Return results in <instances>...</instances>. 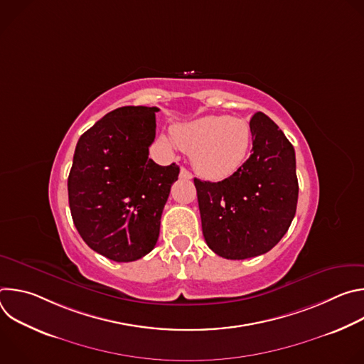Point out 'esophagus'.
<instances>
[{
  "label": "esophagus",
  "mask_w": 364,
  "mask_h": 364,
  "mask_svg": "<svg viewBox=\"0 0 364 364\" xmlns=\"http://www.w3.org/2000/svg\"><path fill=\"white\" fill-rule=\"evenodd\" d=\"M180 178H183V180H191L193 178V176H191V173L187 170V168H181L180 170Z\"/></svg>",
  "instance_id": "34e87169"
}]
</instances>
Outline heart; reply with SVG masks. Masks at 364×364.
Returning a JSON list of instances; mask_svg holds the SVG:
<instances>
[{
  "mask_svg": "<svg viewBox=\"0 0 364 364\" xmlns=\"http://www.w3.org/2000/svg\"><path fill=\"white\" fill-rule=\"evenodd\" d=\"M174 142L191 154L194 170L204 178L220 181L233 176L246 161L252 146L249 124L240 118L226 115H205L171 128ZM161 145L171 146V141L160 136Z\"/></svg>",
  "mask_w": 364,
  "mask_h": 364,
  "instance_id": "1",
  "label": "heart"
}]
</instances>
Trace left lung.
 <instances>
[{
    "label": "left lung",
    "instance_id": "8db88e82",
    "mask_svg": "<svg viewBox=\"0 0 364 364\" xmlns=\"http://www.w3.org/2000/svg\"><path fill=\"white\" fill-rule=\"evenodd\" d=\"M252 154L230 177L194 178L204 240L226 259H247L271 250L296 212L295 151L279 127L256 112L250 122Z\"/></svg>",
    "mask_w": 364,
    "mask_h": 364
}]
</instances>
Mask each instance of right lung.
Listing matches in <instances>:
<instances>
[{
    "mask_svg": "<svg viewBox=\"0 0 364 364\" xmlns=\"http://www.w3.org/2000/svg\"><path fill=\"white\" fill-rule=\"evenodd\" d=\"M159 108L122 107L77 141L68 178L73 223L95 252L132 262L159 240L163 209L180 168L148 159Z\"/></svg>",
    "mask_w": 364,
    "mask_h": 364,
    "instance_id": "add662e5",
    "label": "right lung"
}]
</instances>
